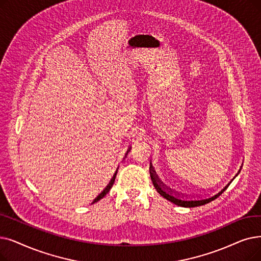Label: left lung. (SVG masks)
<instances>
[{
  "instance_id": "1",
  "label": "left lung",
  "mask_w": 261,
  "mask_h": 261,
  "mask_svg": "<svg viewBox=\"0 0 261 261\" xmlns=\"http://www.w3.org/2000/svg\"><path fill=\"white\" fill-rule=\"evenodd\" d=\"M150 178L152 180V184L155 188V190L158 191V193L160 194L161 196H163L164 198H166L167 200L174 202L175 205L177 206H180V207H187V208H191V207H197V206H202L205 205V203H208L212 200H214L215 198H218L223 192L228 188V186H226L224 189H222L218 194H215L211 197H208V198H201V199H185V198H181V197H178L176 195H174L171 191H168V189L161 182L160 180L158 179L153 169H150Z\"/></svg>"
}]
</instances>
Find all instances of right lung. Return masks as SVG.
<instances>
[{
    "label": "right lung",
    "instance_id": "obj_1",
    "mask_svg": "<svg viewBox=\"0 0 261 261\" xmlns=\"http://www.w3.org/2000/svg\"><path fill=\"white\" fill-rule=\"evenodd\" d=\"M128 151H130V150H128ZM128 151H127V153H128ZM116 174H117V171H116V173L114 174V176H113V178L111 179V181H110V182H109V185L105 188V190L102 191V192H101V193L94 199V201H93V203L94 202H97L98 200H100L101 198H103L108 193H109V191L111 190V188L113 187V185H114V181H115V178H116Z\"/></svg>",
    "mask_w": 261,
    "mask_h": 261
}]
</instances>
